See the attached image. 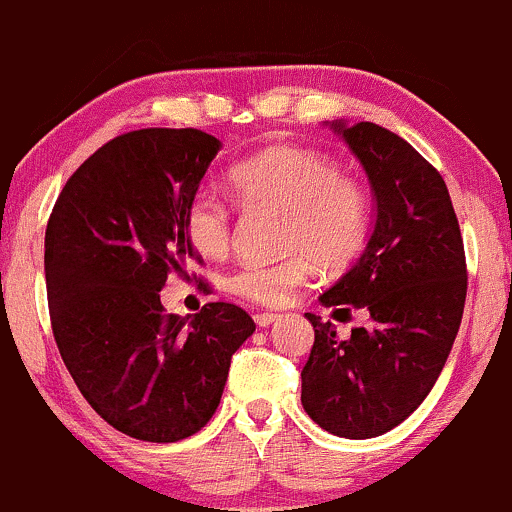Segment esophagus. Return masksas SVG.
Masks as SVG:
<instances>
[{"label": "esophagus", "instance_id": "1", "mask_svg": "<svg viewBox=\"0 0 512 512\" xmlns=\"http://www.w3.org/2000/svg\"><path fill=\"white\" fill-rule=\"evenodd\" d=\"M276 312H258V315H254V322L258 324V327H271L273 322H278Z\"/></svg>", "mask_w": 512, "mask_h": 512}]
</instances>
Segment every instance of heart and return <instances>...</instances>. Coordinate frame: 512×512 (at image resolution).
I'll return each mask as SVG.
<instances>
[{
    "mask_svg": "<svg viewBox=\"0 0 512 512\" xmlns=\"http://www.w3.org/2000/svg\"><path fill=\"white\" fill-rule=\"evenodd\" d=\"M234 195L246 207L288 212L283 249L273 263L244 261L222 280L224 290L254 305H285L315 276L339 271L366 246L371 202L361 183L346 178L334 158L300 146H273L229 170ZM185 234L200 254L219 256L232 239V212L212 190H197L185 207Z\"/></svg>",
    "mask_w": 512,
    "mask_h": 512,
    "instance_id": "b5f03b06",
    "label": "heart"
}]
</instances>
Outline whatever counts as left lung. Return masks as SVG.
<instances>
[{
	"label": "left lung",
	"mask_w": 512,
	"mask_h": 512,
	"mask_svg": "<svg viewBox=\"0 0 512 512\" xmlns=\"http://www.w3.org/2000/svg\"><path fill=\"white\" fill-rule=\"evenodd\" d=\"M364 166L376 224L364 254L327 293L334 317L368 312L339 339L305 312L315 344L302 368V408L322 430L368 439L398 427L427 398L459 332L466 256L447 185L408 141L371 122H332Z\"/></svg>",
	"instance_id": "obj_1"
}]
</instances>
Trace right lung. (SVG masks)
<instances>
[{
  "label": "right lung",
  "instance_id": "1",
  "mask_svg": "<svg viewBox=\"0 0 512 512\" xmlns=\"http://www.w3.org/2000/svg\"><path fill=\"white\" fill-rule=\"evenodd\" d=\"M200 129H139L70 175L46 227V288L58 351L92 410L144 442L200 432L222 400L249 312L207 302L166 315L168 273L195 258L185 207L219 151Z\"/></svg>",
  "mask_w": 512,
  "mask_h": 512
}]
</instances>
